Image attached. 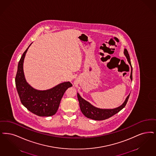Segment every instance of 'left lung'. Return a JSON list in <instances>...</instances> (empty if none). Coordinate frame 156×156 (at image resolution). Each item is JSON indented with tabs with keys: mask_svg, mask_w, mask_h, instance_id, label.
<instances>
[{
	"mask_svg": "<svg viewBox=\"0 0 156 156\" xmlns=\"http://www.w3.org/2000/svg\"><path fill=\"white\" fill-rule=\"evenodd\" d=\"M124 53L125 57H126L129 64L131 66V72L130 78L131 81H132V67L131 66L129 55L126 49H124ZM129 95L130 94L126 97V99L125 100L124 102L122 103V105H121L118 107L112 108V109H102V108H99L93 106L89 102L83 99L80 95V94L77 93V97L79 101L80 108L83 114L88 119H92L94 120H98V121L104 120V119H108L112 117V115H114V114L119 112V111H121L123 108H124L129 99Z\"/></svg>",
	"mask_w": 156,
	"mask_h": 156,
	"instance_id": "obj_1",
	"label": "left lung"
}]
</instances>
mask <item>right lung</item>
Listing matches in <instances>:
<instances>
[{
  "label": "right lung",
  "instance_id": "right-lung-1",
  "mask_svg": "<svg viewBox=\"0 0 156 156\" xmlns=\"http://www.w3.org/2000/svg\"><path fill=\"white\" fill-rule=\"evenodd\" d=\"M31 44L24 52L19 61L15 79L16 86L23 106L38 116L49 117L56 114L64 92L73 85L69 82H64L44 90L32 87L25 80L23 69L25 55Z\"/></svg>",
  "mask_w": 156,
  "mask_h": 156
}]
</instances>
